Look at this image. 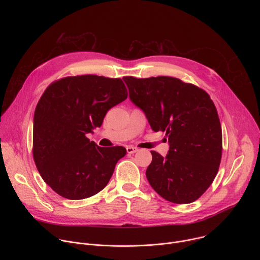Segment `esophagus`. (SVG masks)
Instances as JSON below:
<instances>
[{
    "instance_id": "obj_1",
    "label": "esophagus",
    "mask_w": 260,
    "mask_h": 260,
    "mask_svg": "<svg viewBox=\"0 0 260 260\" xmlns=\"http://www.w3.org/2000/svg\"><path fill=\"white\" fill-rule=\"evenodd\" d=\"M126 151H127V153H136L137 151H139V149L136 147H133V146H127Z\"/></svg>"
}]
</instances>
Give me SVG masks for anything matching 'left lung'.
<instances>
[{"instance_id":"8db88e82","label":"left lung","mask_w":260,"mask_h":260,"mask_svg":"<svg viewBox=\"0 0 260 260\" xmlns=\"http://www.w3.org/2000/svg\"><path fill=\"white\" fill-rule=\"evenodd\" d=\"M123 80L152 131L169 137L165 157L151 151L148 182L171 203L194 202L212 184L221 160L222 131L213 101L205 90L173 77Z\"/></svg>"}]
</instances>
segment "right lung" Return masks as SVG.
I'll return each instance as SVG.
<instances>
[{
	"label": "right lung",
	"instance_id": "obj_1",
	"mask_svg": "<svg viewBox=\"0 0 260 260\" xmlns=\"http://www.w3.org/2000/svg\"><path fill=\"white\" fill-rule=\"evenodd\" d=\"M126 98L121 79L95 75L67 77L46 88L35 110L32 155L41 177L57 194L83 200L106 187L126 150L100 147L86 135Z\"/></svg>",
	"mask_w": 260,
	"mask_h": 260
}]
</instances>
